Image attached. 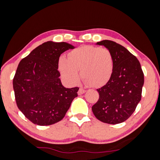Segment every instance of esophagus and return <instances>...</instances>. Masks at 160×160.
<instances>
[{"label": "esophagus", "mask_w": 160, "mask_h": 160, "mask_svg": "<svg viewBox=\"0 0 160 160\" xmlns=\"http://www.w3.org/2000/svg\"><path fill=\"white\" fill-rule=\"evenodd\" d=\"M85 92H86L85 90H84V89H82V88H80L79 91H78V95H82L83 93H84Z\"/></svg>", "instance_id": "esophagus-1"}]
</instances>
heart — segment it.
Instances as JSON below:
<instances>
[{
    "label": "heart",
    "mask_w": 160,
    "mask_h": 160,
    "mask_svg": "<svg viewBox=\"0 0 160 160\" xmlns=\"http://www.w3.org/2000/svg\"><path fill=\"white\" fill-rule=\"evenodd\" d=\"M113 68L110 50L91 45L71 50L68 58L62 56L58 62V69L67 83L76 84L80 80V71L84 82L93 87H102L109 82Z\"/></svg>",
    "instance_id": "heart-1"
}]
</instances>
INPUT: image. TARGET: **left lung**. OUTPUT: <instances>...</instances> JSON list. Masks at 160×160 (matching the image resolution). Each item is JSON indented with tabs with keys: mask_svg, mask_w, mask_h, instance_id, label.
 Instances as JSON below:
<instances>
[{
	"mask_svg": "<svg viewBox=\"0 0 160 160\" xmlns=\"http://www.w3.org/2000/svg\"><path fill=\"white\" fill-rule=\"evenodd\" d=\"M96 45L110 50L114 68L109 82L97 89L100 98L92 111L101 122L120 124L131 116L141 100L143 71L137 58L120 44L104 40Z\"/></svg>",
	"mask_w": 160,
	"mask_h": 160,
	"instance_id": "obj_1",
	"label": "left lung"
}]
</instances>
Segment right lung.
Instances as JSON below:
<instances>
[{
  "instance_id": "right-lung-1",
  "label": "right lung",
  "mask_w": 160,
  "mask_h": 160,
  "mask_svg": "<svg viewBox=\"0 0 160 160\" xmlns=\"http://www.w3.org/2000/svg\"><path fill=\"white\" fill-rule=\"evenodd\" d=\"M75 47L65 42L47 41L20 61L13 80L15 99L25 116L39 126L62 120L78 87H64L59 78L58 62L61 54Z\"/></svg>"
}]
</instances>
